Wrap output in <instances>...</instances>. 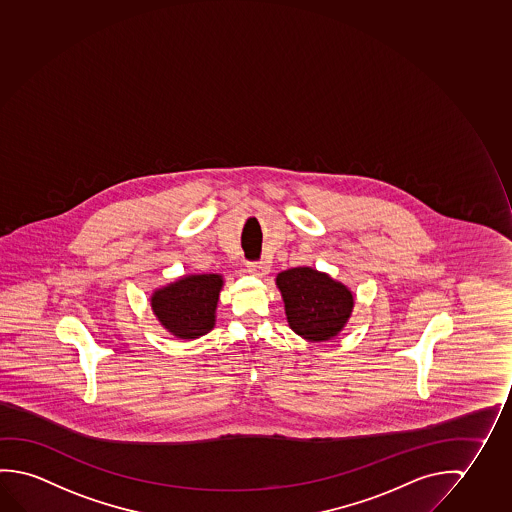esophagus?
Here are the masks:
<instances>
[{
	"label": "esophagus",
	"instance_id": "esophagus-1",
	"mask_svg": "<svg viewBox=\"0 0 512 512\" xmlns=\"http://www.w3.org/2000/svg\"><path fill=\"white\" fill-rule=\"evenodd\" d=\"M247 270L254 274V276H267L268 272H270V267H268L265 261H249L247 263Z\"/></svg>",
	"mask_w": 512,
	"mask_h": 512
}]
</instances>
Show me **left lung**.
Masks as SVG:
<instances>
[{"label":"left lung","mask_w":512,"mask_h":512,"mask_svg":"<svg viewBox=\"0 0 512 512\" xmlns=\"http://www.w3.org/2000/svg\"><path fill=\"white\" fill-rule=\"evenodd\" d=\"M284 313L293 333L308 341L338 336L349 322L354 297L345 284L311 267L284 270L276 277Z\"/></svg>","instance_id":"1"}]
</instances>
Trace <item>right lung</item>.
Here are the masks:
<instances>
[{
    "label": "right lung",
    "mask_w": 512,
    "mask_h": 512,
    "mask_svg": "<svg viewBox=\"0 0 512 512\" xmlns=\"http://www.w3.org/2000/svg\"><path fill=\"white\" fill-rule=\"evenodd\" d=\"M224 279L219 274H195L158 288L151 308L160 324L181 340H195L210 333Z\"/></svg>",
    "instance_id": "add662e5"
}]
</instances>
